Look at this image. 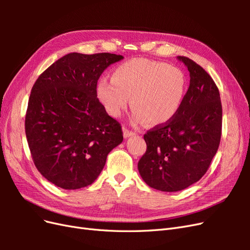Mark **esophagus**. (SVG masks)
Masks as SVG:
<instances>
[{
    "instance_id": "1",
    "label": "esophagus",
    "mask_w": 250,
    "mask_h": 250,
    "mask_svg": "<svg viewBox=\"0 0 250 250\" xmlns=\"http://www.w3.org/2000/svg\"><path fill=\"white\" fill-rule=\"evenodd\" d=\"M135 134V132L134 131H132V130H129V129H127V128H124V130H123V135H124V138L126 139V138H129V137H132V135H134Z\"/></svg>"
}]
</instances>
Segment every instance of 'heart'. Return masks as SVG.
Here are the masks:
<instances>
[{
  "label": "heart",
  "instance_id": "1",
  "mask_svg": "<svg viewBox=\"0 0 250 250\" xmlns=\"http://www.w3.org/2000/svg\"><path fill=\"white\" fill-rule=\"evenodd\" d=\"M188 79L178 66L146 58H132L121 63L112 77H102L97 96L109 116L119 118L130 104L132 123L164 125L183 106Z\"/></svg>",
  "mask_w": 250,
  "mask_h": 250
}]
</instances>
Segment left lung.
Instances as JSON below:
<instances>
[{
	"instance_id": "left-lung-1",
	"label": "left lung",
	"mask_w": 250,
	"mask_h": 250,
	"mask_svg": "<svg viewBox=\"0 0 250 250\" xmlns=\"http://www.w3.org/2000/svg\"><path fill=\"white\" fill-rule=\"evenodd\" d=\"M190 72L183 106L170 122L147 131L138 164L143 180L158 191L177 192L207 173L221 140L222 105L214 80L192 59L178 56Z\"/></svg>"
}]
</instances>
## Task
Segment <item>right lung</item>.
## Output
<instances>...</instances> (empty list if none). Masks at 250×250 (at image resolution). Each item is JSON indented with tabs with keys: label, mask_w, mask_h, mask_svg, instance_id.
<instances>
[{
	"label": "right lung",
	"mask_w": 250,
	"mask_h": 250,
	"mask_svg": "<svg viewBox=\"0 0 250 250\" xmlns=\"http://www.w3.org/2000/svg\"><path fill=\"white\" fill-rule=\"evenodd\" d=\"M123 58L70 53L35 81L25 130L35 167L50 183L64 190L92 185L108 153L122 143V127L97 98V82Z\"/></svg>",
	"instance_id": "1"
}]
</instances>
